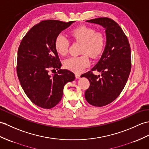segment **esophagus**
<instances>
[{"label":"esophagus","instance_id":"1","mask_svg":"<svg viewBox=\"0 0 149 149\" xmlns=\"http://www.w3.org/2000/svg\"><path fill=\"white\" fill-rule=\"evenodd\" d=\"M75 78L76 79H79V78H80L81 74H78V73H75Z\"/></svg>","mask_w":149,"mask_h":149}]
</instances>
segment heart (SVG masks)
I'll return each mask as SVG.
<instances>
[{
	"mask_svg": "<svg viewBox=\"0 0 149 149\" xmlns=\"http://www.w3.org/2000/svg\"><path fill=\"white\" fill-rule=\"evenodd\" d=\"M70 36L74 41L81 43L79 56H72L65 60V68L74 72H81L90 64L88 55L93 58L100 56L105 49L106 38L102 32H96L93 27L81 25L72 29ZM69 40L62 34H59L54 40V48L58 54L65 56L68 53Z\"/></svg>",
	"mask_w": 149,
	"mask_h": 149,
	"instance_id": "1",
	"label": "heart"
}]
</instances>
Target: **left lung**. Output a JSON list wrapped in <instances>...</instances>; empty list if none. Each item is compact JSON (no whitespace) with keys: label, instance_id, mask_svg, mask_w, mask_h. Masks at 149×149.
I'll return each instance as SVG.
<instances>
[{"label":"left lung","instance_id":"1","mask_svg":"<svg viewBox=\"0 0 149 149\" xmlns=\"http://www.w3.org/2000/svg\"><path fill=\"white\" fill-rule=\"evenodd\" d=\"M105 28L107 43L101 58L91 71L82 74L90 86L85 91L89 104L103 107L114 101L125 86L131 68V48L128 39L120 26L113 19L103 17L87 20ZM96 70L102 75L92 73Z\"/></svg>","mask_w":149,"mask_h":149}]
</instances>
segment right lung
Masks as SVG:
<instances>
[{
    "instance_id": "add662e5",
    "label": "right lung",
    "mask_w": 149,
    "mask_h": 149,
    "mask_svg": "<svg viewBox=\"0 0 149 149\" xmlns=\"http://www.w3.org/2000/svg\"><path fill=\"white\" fill-rule=\"evenodd\" d=\"M74 21L44 20L34 25L24 36L18 48L16 71L20 84L31 102L41 108L56 106L63 96L64 86L75 79L61 63L54 48V40L61 31ZM58 70L51 76V70Z\"/></svg>"
}]
</instances>
